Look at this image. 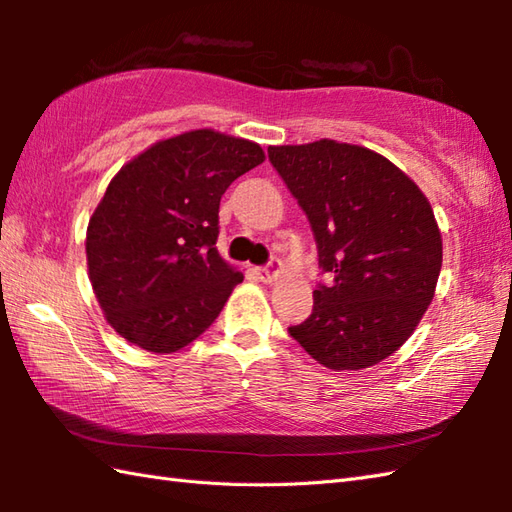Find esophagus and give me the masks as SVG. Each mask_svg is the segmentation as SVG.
I'll return each instance as SVG.
<instances>
[{"instance_id":"1","label":"esophagus","mask_w":512,"mask_h":512,"mask_svg":"<svg viewBox=\"0 0 512 512\" xmlns=\"http://www.w3.org/2000/svg\"><path fill=\"white\" fill-rule=\"evenodd\" d=\"M279 270H281V264H279V262H270V264H266V266H259V268H257V275H259V279L264 281V284H273V281H275L277 275H279Z\"/></svg>"}]
</instances>
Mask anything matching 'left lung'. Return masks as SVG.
Here are the masks:
<instances>
[{
    "mask_svg": "<svg viewBox=\"0 0 512 512\" xmlns=\"http://www.w3.org/2000/svg\"><path fill=\"white\" fill-rule=\"evenodd\" d=\"M268 160L306 213L328 275L290 336L334 372L380 363L413 334L436 292L442 237L429 200L358 145L268 147Z\"/></svg>",
    "mask_w": 512,
    "mask_h": 512,
    "instance_id": "left-lung-1",
    "label": "left lung"
}]
</instances>
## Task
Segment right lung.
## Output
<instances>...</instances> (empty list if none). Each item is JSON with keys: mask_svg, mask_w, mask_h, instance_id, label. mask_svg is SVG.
Listing matches in <instances>:
<instances>
[{"mask_svg": "<svg viewBox=\"0 0 512 512\" xmlns=\"http://www.w3.org/2000/svg\"><path fill=\"white\" fill-rule=\"evenodd\" d=\"M264 158L250 140L195 129L116 173L90 217L85 253L94 295L123 339L171 354L209 330L244 279L215 248L220 200Z\"/></svg>", "mask_w": 512, "mask_h": 512, "instance_id": "1", "label": "right lung"}]
</instances>
